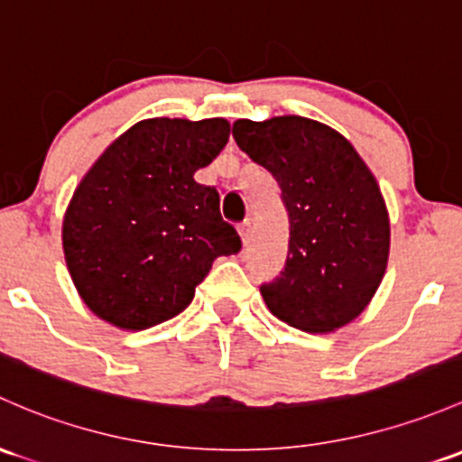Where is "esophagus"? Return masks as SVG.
Listing matches in <instances>:
<instances>
[{
    "label": "esophagus",
    "instance_id": "1",
    "mask_svg": "<svg viewBox=\"0 0 462 462\" xmlns=\"http://www.w3.org/2000/svg\"><path fill=\"white\" fill-rule=\"evenodd\" d=\"M250 232H252V226H250V218H245V221H241L239 223V235H241V239H244V244L247 245L250 244Z\"/></svg>",
    "mask_w": 462,
    "mask_h": 462
}]
</instances>
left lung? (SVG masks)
<instances>
[{"instance_id":"1","label":"left lung","mask_w":462,"mask_h":462,"mask_svg":"<svg viewBox=\"0 0 462 462\" xmlns=\"http://www.w3.org/2000/svg\"><path fill=\"white\" fill-rule=\"evenodd\" d=\"M236 145L270 170L290 218L288 259L261 283L276 319L334 332L367 308L390 254V218L378 183L343 134L305 116L239 119Z\"/></svg>"}]
</instances>
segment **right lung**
Masks as SVG:
<instances>
[{
    "label": "right lung",
    "mask_w": 462,
    "mask_h": 462,
    "mask_svg": "<svg viewBox=\"0 0 462 462\" xmlns=\"http://www.w3.org/2000/svg\"><path fill=\"white\" fill-rule=\"evenodd\" d=\"M226 119H145L106 148L64 217V254L86 305L124 329L177 317L241 236L215 186L194 181L227 143Z\"/></svg>",
    "instance_id": "obj_1"
}]
</instances>
